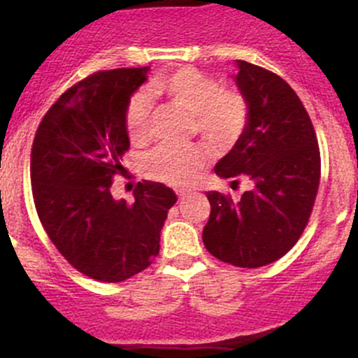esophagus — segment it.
Listing matches in <instances>:
<instances>
[{
	"label": "esophagus",
	"mask_w": 358,
	"mask_h": 358,
	"mask_svg": "<svg viewBox=\"0 0 358 358\" xmlns=\"http://www.w3.org/2000/svg\"><path fill=\"white\" fill-rule=\"evenodd\" d=\"M178 198H179V200H184V198H187V193H186V191H179Z\"/></svg>",
	"instance_id": "obj_1"
}]
</instances>
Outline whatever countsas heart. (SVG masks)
I'll list each match as a JSON object with an SVG mask.
<instances>
[{
	"label": "heart",
	"instance_id": "heart-1",
	"mask_svg": "<svg viewBox=\"0 0 358 358\" xmlns=\"http://www.w3.org/2000/svg\"><path fill=\"white\" fill-rule=\"evenodd\" d=\"M152 93L174 103L193 115V127L210 146L231 148L250 122V105L241 93L222 90L219 80L184 67L158 77ZM152 103L145 94H134L127 103L124 127L129 141L143 145L150 136ZM205 165V152L196 145L160 146L146 160L148 178L174 187H189L196 182Z\"/></svg>",
	"mask_w": 358,
	"mask_h": 358
}]
</instances>
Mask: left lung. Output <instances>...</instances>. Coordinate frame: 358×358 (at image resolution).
<instances>
[{
	"label": "left lung",
	"mask_w": 358,
	"mask_h": 358,
	"mask_svg": "<svg viewBox=\"0 0 358 358\" xmlns=\"http://www.w3.org/2000/svg\"><path fill=\"white\" fill-rule=\"evenodd\" d=\"M236 84L250 105V122L215 165L220 178L253 182L239 201L210 191L203 245L215 259L257 268L289 252L307 227L320 180V153L303 103L278 73L236 62Z\"/></svg>",
	"instance_id": "1"
}]
</instances>
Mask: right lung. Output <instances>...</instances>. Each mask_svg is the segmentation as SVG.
<instances>
[{"label":"right lung","mask_w":358,"mask_h":358,"mask_svg":"<svg viewBox=\"0 0 358 358\" xmlns=\"http://www.w3.org/2000/svg\"><path fill=\"white\" fill-rule=\"evenodd\" d=\"M148 67L91 73L43 117L31 152L34 205L48 238L84 275L120 282L152 265L160 231L178 201L162 182L143 180L134 201L113 200L129 150L124 115Z\"/></svg>","instance_id":"right-lung-1"}]
</instances>
